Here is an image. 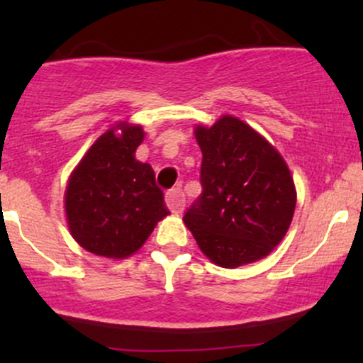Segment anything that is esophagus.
Instances as JSON below:
<instances>
[{
  "label": "esophagus",
  "mask_w": 363,
  "mask_h": 363,
  "mask_svg": "<svg viewBox=\"0 0 363 363\" xmlns=\"http://www.w3.org/2000/svg\"><path fill=\"white\" fill-rule=\"evenodd\" d=\"M165 203H167L169 210L172 211V213H181L186 205V196L182 193V189L174 187V189H170L169 193L165 194Z\"/></svg>",
  "instance_id": "1"
}]
</instances>
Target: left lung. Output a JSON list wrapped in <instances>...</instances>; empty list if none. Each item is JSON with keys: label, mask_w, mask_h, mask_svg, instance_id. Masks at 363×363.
<instances>
[{"label": "left lung", "mask_w": 363, "mask_h": 363, "mask_svg": "<svg viewBox=\"0 0 363 363\" xmlns=\"http://www.w3.org/2000/svg\"><path fill=\"white\" fill-rule=\"evenodd\" d=\"M203 153L201 194L184 223L203 254L222 268L259 261L280 244L297 191L278 150L234 116L196 126Z\"/></svg>", "instance_id": "obj_1"}]
</instances>
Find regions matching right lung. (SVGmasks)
<instances>
[{"instance_id":"add662e5","label":"right lung","mask_w":363,"mask_h":363,"mask_svg":"<svg viewBox=\"0 0 363 363\" xmlns=\"http://www.w3.org/2000/svg\"><path fill=\"white\" fill-rule=\"evenodd\" d=\"M143 138L138 124H116L69 176L66 220L73 239L89 252L112 259L131 256L169 215L152 165L135 158Z\"/></svg>"}]
</instances>
